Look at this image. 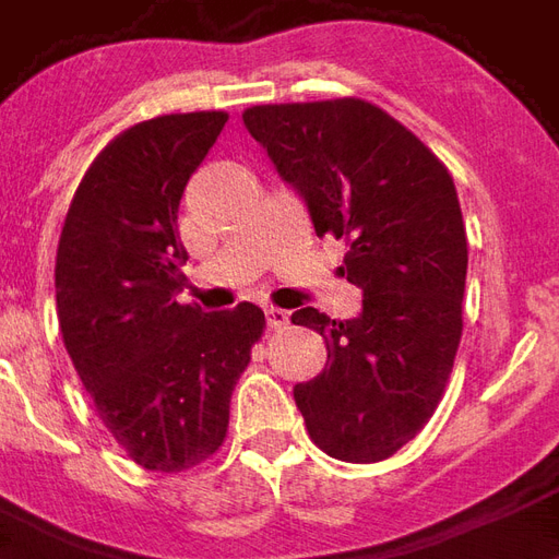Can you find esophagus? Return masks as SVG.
<instances>
[{"instance_id": "esophagus-1", "label": "esophagus", "mask_w": 559, "mask_h": 559, "mask_svg": "<svg viewBox=\"0 0 559 559\" xmlns=\"http://www.w3.org/2000/svg\"><path fill=\"white\" fill-rule=\"evenodd\" d=\"M266 323L272 329H284L290 323V314L287 311H281V308H266Z\"/></svg>"}]
</instances>
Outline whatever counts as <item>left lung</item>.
<instances>
[{
	"mask_svg": "<svg viewBox=\"0 0 559 559\" xmlns=\"http://www.w3.org/2000/svg\"><path fill=\"white\" fill-rule=\"evenodd\" d=\"M242 119L305 197L317 236L347 242L341 272L362 290L353 320L293 314L329 350L326 368L293 389L308 437L338 461H383L433 416L461 344L467 230L455 182L411 128L362 98L257 104Z\"/></svg>",
	"mask_w": 559,
	"mask_h": 559,
	"instance_id": "obj_1",
	"label": "left lung"
}]
</instances>
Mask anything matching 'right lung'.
I'll list each match as a JSON object with an SVG mask.
<instances>
[{"mask_svg":"<svg viewBox=\"0 0 559 559\" xmlns=\"http://www.w3.org/2000/svg\"><path fill=\"white\" fill-rule=\"evenodd\" d=\"M227 122L170 114L114 138L78 185L56 251L62 341L104 428L131 461L182 473L221 449L230 395L266 317L251 302L179 305V200Z\"/></svg>","mask_w":559,"mask_h":559,"instance_id":"right-lung-1","label":"right lung"}]
</instances>
